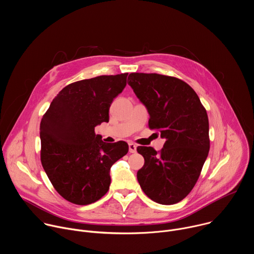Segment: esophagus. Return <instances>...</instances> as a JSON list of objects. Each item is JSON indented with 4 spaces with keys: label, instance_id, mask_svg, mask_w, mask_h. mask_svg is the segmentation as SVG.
I'll use <instances>...</instances> for the list:
<instances>
[{
    "label": "esophagus",
    "instance_id": "obj_1",
    "mask_svg": "<svg viewBox=\"0 0 254 254\" xmlns=\"http://www.w3.org/2000/svg\"><path fill=\"white\" fill-rule=\"evenodd\" d=\"M128 151H129V153H131V154L136 153V146H135L134 143H132V142H129V143H128Z\"/></svg>",
    "mask_w": 254,
    "mask_h": 254
}]
</instances>
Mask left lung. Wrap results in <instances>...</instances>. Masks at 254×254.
<instances>
[{
    "label": "left lung",
    "instance_id": "1",
    "mask_svg": "<svg viewBox=\"0 0 254 254\" xmlns=\"http://www.w3.org/2000/svg\"><path fill=\"white\" fill-rule=\"evenodd\" d=\"M127 83L147 107L149 127L166 138L160 153L137 147L144 159L136 178L153 201L172 205L194 188L207 159L209 121L194 89L176 77L157 73H130Z\"/></svg>",
    "mask_w": 254,
    "mask_h": 254
}]
</instances>
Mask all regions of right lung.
<instances>
[{
	"label": "right lung",
	"instance_id": "add662e5",
	"mask_svg": "<svg viewBox=\"0 0 254 254\" xmlns=\"http://www.w3.org/2000/svg\"><path fill=\"white\" fill-rule=\"evenodd\" d=\"M127 73L101 75L65 86L40 124L41 163L55 190L77 205L96 202L111 185L112 166L128 152L126 141H102L94 127L108 123L111 104Z\"/></svg>",
	"mask_w": 254,
	"mask_h": 254
}]
</instances>
